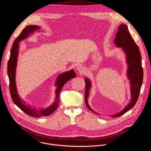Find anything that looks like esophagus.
Returning <instances> with one entry per match:
<instances>
[{"label": "esophagus", "instance_id": "1", "mask_svg": "<svg viewBox=\"0 0 151 151\" xmlns=\"http://www.w3.org/2000/svg\"><path fill=\"white\" fill-rule=\"evenodd\" d=\"M76 69H77V70H78L80 73H85V68H84V67L82 65V64H79V65L77 66Z\"/></svg>", "mask_w": 151, "mask_h": 151}]
</instances>
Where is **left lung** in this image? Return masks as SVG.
<instances>
[{
	"label": "left lung",
	"mask_w": 151,
	"mask_h": 151,
	"mask_svg": "<svg viewBox=\"0 0 151 151\" xmlns=\"http://www.w3.org/2000/svg\"><path fill=\"white\" fill-rule=\"evenodd\" d=\"M114 43L118 47H122L127 55V62L128 64L127 76L131 84L132 99L125 108L119 113L113 115L112 117H119L128 111L136 104L140 91L141 86L143 83V71L142 66V57L139 47L128 32L127 26L125 24H121L116 33V37ZM85 82V102L88 108L93 112L88 103L89 91L91 87V83L89 79L86 78ZM96 114V112H94Z\"/></svg>",
	"instance_id": "8db88e82"
}]
</instances>
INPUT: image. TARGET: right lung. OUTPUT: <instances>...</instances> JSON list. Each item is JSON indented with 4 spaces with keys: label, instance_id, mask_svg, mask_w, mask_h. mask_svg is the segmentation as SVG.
I'll return each mask as SVG.
<instances>
[{
    "label": "right lung",
    "instance_id": "right-lung-1",
    "mask_svg": "<svg viewBox=\"0 0 151 151\" xmlns=\"http://www.w3.org/2000/svg\"><path fill=\"white\" fill-rule=\"evenodd\" d=\"M40 27L37 26L30 25L26 27L19 36L14 40L10 53L9 59L8 63V75L9 80V90L11 98L14 103L28 115L31 116L39 118L42 116H48L51 114L57 108L58 103L60 102V92L61 91L64 85L68 81L76 77V73L73 70L64 72L60 75L57 78L55 85L57 86V89L55 91L56 97L54 102L48 108L45 109H37L28 106L21 98L19 96L17 93L16 84H15V71L17 63V57L18 54L19 42L27 37L30 34L33 33L34 31L39 29Z\"/></svg>",
    "mask_w": 151,
    "mask_h": 151
}]
</instances>
